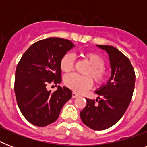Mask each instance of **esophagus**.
Listing matches in <instances>:
<instances>
[{"label": "esophagus", "instance_id": "obj_1", "mask_svg": "<svg viewBox=\"0 0 147 147\" xmlns=\"http://www.w3.org/2000/svg\"><path fill=\"white\" fill-rule=\"evenodd\" d=\"M78 96H79V94H77L76 92H72V98H77V97H78Z\"/></svg>", "mask_w": 147, "mask_h": 147}]
</instances>
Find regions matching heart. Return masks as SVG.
Listing matches in <instances>:
<instances>
[{
    "label": "heart",
    "instance_id": "obj_1",
    "mask_svg": "<svg viewBox=\"0 0 147 147\" xmlns=\"http://www.w3.org/2000/svg\"><path fill=\"white\" fill-rule=\"evenodd\" d=\"M83 57L88 62L90 67L86 74L90 75L97 83H101L107 76L106 69L104 68L105 61L100 55L95 53L88 52ZM75 57L70 53H65L60 60V68L62 71L69 73L74 68ZM65 84L74 92L82 93L92 86V80L89 76H83L78 74L68 75L65 78Z\"/></svg>",
    "mask_w": 147,
    "mask_h": 147
}]
</instances>
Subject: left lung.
Segmentation results:
<instances>
[{
	"mask_svg": "<svg viewBox=\"0 0 147 147\" xmlns=\"http://www.w3.org/2000/svg\"><path fill=\"white\" fill-rule=\"evenodd\" d=\"M108 54L111 76L95 93L94 100L86 98L87 105L80 112L83 123L94 130H103L114 126L123 117L130 105L135 85V72L125 55L111 46L97 45Z\"/></svg>",
	"mask_w": 147,
	"mask_h": 147,
	"instance_id": "left-lung-1",
	"label": "left lung"
}]
</instances>
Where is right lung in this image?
Wrapping results in <instances>:
<instances>
[{"instance_id":"obj_1","label":"right lung","mask_w":147,"mask_h":147,"mask_svg":"<svg viewBox=\"0 0 147 147\" xmlns=\"http://www.w3.org/2000/svg\"><path fill=\"white\" fill-rule=\"evenodd\" d=\"M75 47L70 40L51 37L38 41L22 55L15 72L14 92L22 114L30 123L45 127L55 122L72 97L67 87L48 91V84L62 82L60 60Z\"/></svg>"}]
</instances>
